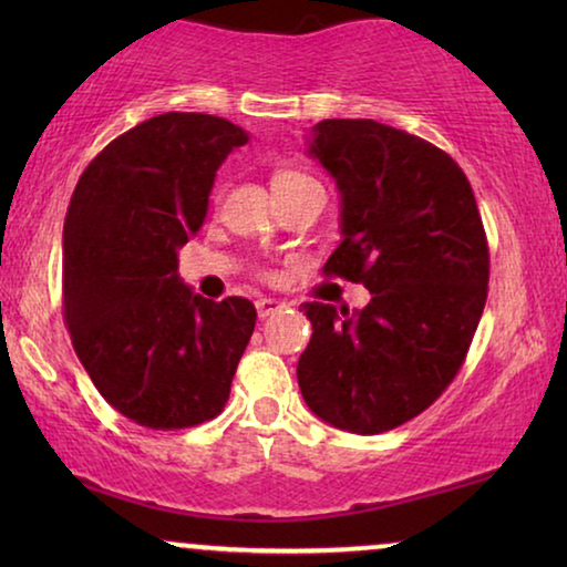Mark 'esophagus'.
Returning <instances> with one entry per match:
<instances>
[{"label":"esophagus","instance_id":"34e87169","mask_svg":"<svg viewBox=\"0 0 567 567\" xmlns=\"http://www.w3.org/2000/svg\"><path fill=\"white\" fill-rule=\"evenodd\" d=\"M255 307H258V317H260V320H266V317L276 315V312H281V309H284V301L262 297V299L255 301Z\"/></svg>","mask_w":567,"mask_h":567}]
</instances>
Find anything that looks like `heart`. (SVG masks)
Masks as SVG:
<instances>
[{
	"label": "heart",
	"instance_id": "b5f03b06",
	"mask_svg": "<svg viewBox=\"0 0 567 567\" xmlns=\"http://www.w3.org/2000/svg\"><path fill=\"white\" fill-rule=\"evenodd\" d=\"M309 177L301 175V173H293V169H278L274 175V190H281V188H289V185H297V183H307Z\"/></svg>",
	"mask_w": 567,
	"mask_h": 567
}]
</instances>
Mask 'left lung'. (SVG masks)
<instances>
[{"mask_svg":"<svg viewBox=\"0 0 567 567\" xmlns=\"http://www.w3.org/2000/svg\"><path fill=\"white\" fill-rule=\"evenodd\" d=\"M309 157L340 193L343 239L324 274L363 284L371 301H307L299 390L324 423L371 436L421 415L462 369L487 299V239L467 175L421 136L328 118Z\"/></svg>","mask_w":567,"mask_h":567,"instance_id":"1","label":"left lung"}]
</instances>
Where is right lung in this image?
Segmentation results:
<instances>
[{
  "label": "right lung",
  "instance_id": "right-lung-1",
  "mask_svg": "<svg viewBox=\"0 0 567 567\" xmlns=\"http://www.w3.org/2000/svg\"><path fill=\"white\" fill-rule=\"evenodd\" d=\"M247 131L162 113L84 169L64 219V320L97 392L138 425L190 429L227 405L252 301L193 293L177 250L204 227L216 169Z\"/></svg>",
  "mask_w": 567,
  "mask_h": 567
}]
</instances>
